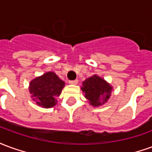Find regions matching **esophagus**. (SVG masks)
<instances>
[{"mask_svg": "<svg viewBox=\"0 0 152 152\" xmlns=\"http://www.w3.org/2000/svg\"><path fill=\"white\" fill-rule=\"evenodd\" d=\"M69 84H71V85H77V84H78V80H69Z\"/></svg>", "mask_w": 152, "mask_h": 152, "instance_id": "34e87169", "label": "esophagus"}]
</instances>
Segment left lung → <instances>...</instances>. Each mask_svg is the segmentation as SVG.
<instances>
[{
	"label": "left lung",
	"instance_id": "1",
	"mask_svg": "<svg viewBox=\"0 0 152 152\" xmlns=\"http://www.w3.org/2000/svg\"><path fill=\"white\" fill-rule=\"evenodd\" d=\"M112 87L107 80L98 75H93L82 82L81 90L93 107L105 104L112 95Z\"/></svg>",
	"mask_w": 152,
	"mask_h": 152
}]
</instances>
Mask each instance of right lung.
<instances>
[{"label":"right lung","mask_w":152,"mask_h":152,"mask_svg":"<svg viewBox=\"0 0 152 152\" xmlns=\"http://www.w3.org/2000/svg\"><path fill=\"white\" fill-rule=\"evenodd\" d=\"M65 82L53 72H47L37 76L29 83L31 98L38 106L50 108L57 104V97L61 94Z\"/></svg>","instance_id":"add662e5"}]
</instances>
